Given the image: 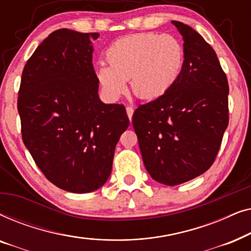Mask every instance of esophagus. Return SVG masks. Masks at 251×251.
Instances as JSON below:
<instances>
[{"instance_id":"1","label":"esophagus","mask_w":251,"mask_h":251,"mask_svg":"<svg viewBox=\"0 0 251 251\" xmlns=\"http://www.w3.org/2000/svg\"><path fill=\"white\" fill-rule=\"evenodd\" d=\"M126 114H128V118H129V120H130V121H131V119H132V114H133V108L131 107V106H128V107L126 108Z\"/></svg>"}]
</instances>
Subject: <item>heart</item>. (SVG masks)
<instances>
[{
  "label": "heart",
  "instance_id": "b5f03b06",
  "mask_svg": "<svg viewBox=\"0 0 251 251\" xmlns=\"http://www.w3.org/2000/svg\"><path fill=\"white\" fill-rule=\"evenodd\" d=\"M184 48L170 34L138 33L115 41L106 50L108 65H98L96 77L106 97L115 100L131 90L144 100L170 90L184 65Z\"/></svg>",
  "mask_w": 251,
  "mask_h": 251
}]
</instances>
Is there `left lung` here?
Segmentation results:
<instances>
[{
    "mask_svg": "<svg viewBox=\"0 0 251 251\" xmlns=\"http://www.w3.org/2000/svg\"><path fill=\"white\" fill-rule=\"evenodd\" d=\"M171 23L184 41L183 70L167 94L132 115L144 166L168 186L211 167L228 125V83L215 50L192 27Z\"/></svg>",
    "mask_w": 251,
    "mask_h": 251,
    "instance_id": "left-lung-1",
    "label": "left lung"
}]
</instances>
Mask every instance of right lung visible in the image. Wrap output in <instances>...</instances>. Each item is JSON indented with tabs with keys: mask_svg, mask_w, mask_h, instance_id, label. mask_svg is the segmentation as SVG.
Returning a JSON list of instances; mask_svg holds the SVG:
<instances>
[{
	"mask_svg": "<svg viewBox=\"0 0 251 251\" xmlns=\"http://www.w3.org/2000/svg\"><path fill=\"white\" fill-rule=\"evenodd\" d=\"M98 33H51L24 67L18 112L23 140L44 176L61 190L89 193L112 171L129 126L126 108L105 104L92 65Z\"/></svg>",
	"mask_w": 251,
	"mask_h": 251,
	"instance_id": "obj_1",
	"label": "right lung"
}]
</instances>
